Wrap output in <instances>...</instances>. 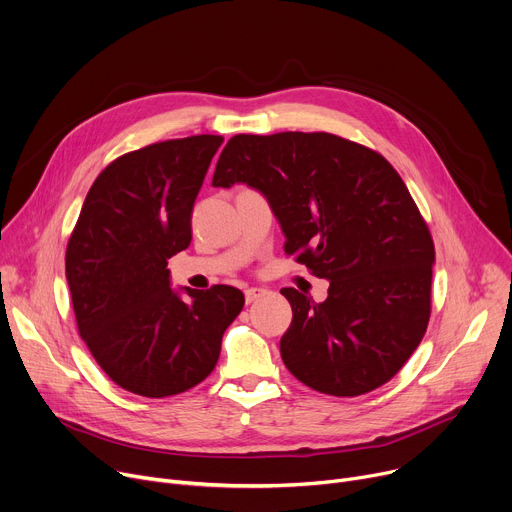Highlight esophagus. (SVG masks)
<instances>
[{"instance_id": "34e87169", "label": "esophagus", "mask_w": 512, "mask_h": 512, "mask_svg": "<svg viewBox=\"0 0 512 512\" xmlns=\"http://www.w3.org/2000/svg\"><path fill=\"white\" fill-rule=\"evenodd\" d=\"M265 294H267L265 288H249V290H245V300H247V304H251V302L263 298Z\"/></svg>"}]
</instances>
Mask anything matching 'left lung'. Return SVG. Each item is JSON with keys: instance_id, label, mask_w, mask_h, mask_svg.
I'll list each match as a JSON object with an SVG mask.
<instances>
[{"instance_id": "1", "label": "left lung", "mask_w": 512, "mask_h": 512, "mask_svg": "<svg viewBox=\"0 0 512 512\" xmlns=\"http://www.w3.org/2000/svg\"><path fill=\"white\" fill-rule=\"evenodd\" d=\"M247 183L282 224L286 255L329 280L323 302L282 288L292 323L280 352L319 393L364 395L391 381L430 319L434 243L416 201L385 156L339 135L238 133L214 187Z\"/></svg>"}]
</instances>
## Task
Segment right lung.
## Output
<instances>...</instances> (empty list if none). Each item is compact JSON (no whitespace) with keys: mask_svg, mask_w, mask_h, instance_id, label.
<instances>
[{"mask_svg":"<svg viewBox=\"0 0 512 512\" xmlns=\"http://www.w3.org/2000/svg\"><path fill=\"white\" fill-rule=\"evenodd\" d=\"M222 135L127 152L92 183L65 251L80 337L109 379L144 397L199 385L243 311L232 286L170 288L168 259L191 243V212Z\"/></svg>","mask_w":512,"mask_h":512,"instance_id":"right-lung-1","label":"right lung"}]
</instances>
